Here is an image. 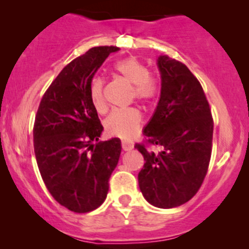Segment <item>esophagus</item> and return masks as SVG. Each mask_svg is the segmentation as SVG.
Instances as JSON below:
<instances>
[{
    "label": "esophagus",
    "mask_w": 249,
    "mask_h": 249,
    "mask_svg": "<svg viewBox=\"0 0 249 249\" xmlns=\"http://www.w3.org/2000/svg\"><path fill=\"white\" fill-rule=\"evenodd\" d=\"M122 147L124 151H131L133 148V142H122Z\"/></svg>",
    "instance_id": "34e87169"
}]
</instances>
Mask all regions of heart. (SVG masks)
I'll return each instance as SVG.
<instances>
[{"mask_svg":"<svg viewBox=\"0 0 249 249\" xmlns=\"http://www.w3.org/2000/svg\"><path fill=\"white\" fill-rule=\"evenodd\" d=\"M113 73L131 84L130 98L137 99L145 107L154 104L160 95V78L158 73L147 69L146 64L137 57H126L113 64ZM104 79L95 77L89 87L91 103L97 112L107 110L104 98ZM142 125V116L137 107H126L111 112L105 119V132L108 136L130 139L139 131Z\"/></svg>","mask_w":249,"mask_h":249,"instance_id":"b5f03b06","label":"heart"}]
</instances>
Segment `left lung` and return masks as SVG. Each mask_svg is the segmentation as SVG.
Returning a JSON list of instances; mask_svg holds the SVG:
<instances>
[{
	"instance_id": "left-lung-1",
	"label": "left lung",
	"mask_w": 249,
	"mask_h": 249,
	"mask_svg": "<svg viewBox=\"0 0 249 249\" xmlns=\"http://www.w3.org/2000/svg\"><path fill=\"white\" fill-rule=\"evenodd\" d=\"M161 93L144 128V142L134 148L144 157L139 188L151 205L173 208L196 196L212 153L213 117L201 84L184 63L160 56ZM160 147L158 154L148 150Z\"/></svg>"
}]
</instances>
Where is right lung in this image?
<instances>
[{"label":"right lung","instance_id":"add662e5","mask_svg":"<svg viewBox=\"0 0 249 249\" xmlns=\"http://www.w3.org/2000/svg\"><path fill=\"white\" fill-rule=\"evenodd\" d=\"M119 48H91L63 68L43 95L35 123L34 150L45 186L59 205L88 213L104 202L118 164L121 141H98L103 131L89 87L107 56Z\"/></svg>","mask_w":249,"mask_h":249}]
</instances>
